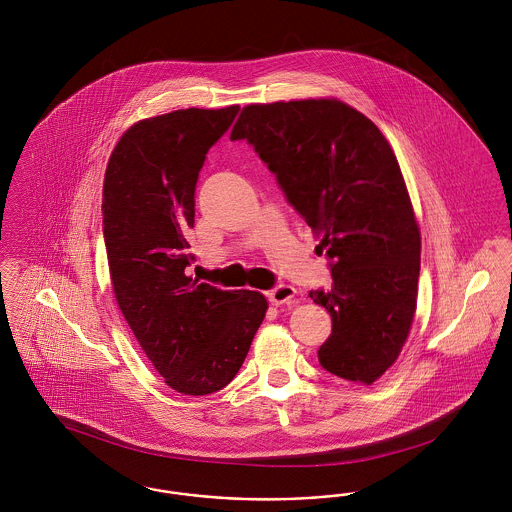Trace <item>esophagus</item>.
I'll return each mask as SVG.
<instances>
[{"label": "esophagus", "instance_id": "obj_1", "mask_svg": "<svg viewBox=\"0 0 512 512\" xmlns=\"http://www.w3.org/2000/svg\"><path fill=\"white\" fill-rule=\"evenodd\" d=\"M295 288L288 286V284H278L276 288H272L268 292V301L272 305H282V303H292L293 297H295Z\"/></svg>", "mask_w": 512, "mask_h": 512}]
</instances>
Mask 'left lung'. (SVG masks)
Segmentation results:
<instances>
[{
	"instance_id": "1",
	"label": "left lung",
	"mask_w": 512,
	"mask_h": 512,
	"mask_svg": "<svg viewBox=\"0 0 512 512\" xmlns=\"http://www.w3.org/2000/svg\"><path fill=\"white\" fill-rule=\"evenodd\" d=\"M230 140H247L286 201L320 234L332 288L309 297L332 317L318 363L372 384L409 336L420 232L399 163L378 126L338 99L247 105Z\"/></svg>"
}]
</instances>
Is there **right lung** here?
Wrapping results in <instances>:
<instances>
[{
  "instance_id": "right-lung-1",
  "label": "right lung",
  "mask_w": 512,
  "mask_h": 512,
  "mask_svg": "<svg viewBox=\"0 0 512 512\" xmlns=\"http://www.w3.org/2000/svg\"><path fill=\"white\" fill-rule=\"evenodd\" d=\"M240 107L180 109L122 134L103 182V238L113 292L147 359L172 390L207 395L232 382L267 299L186 276L195 261V184L207 151Z\"/></svg>"
}]
</instances>
